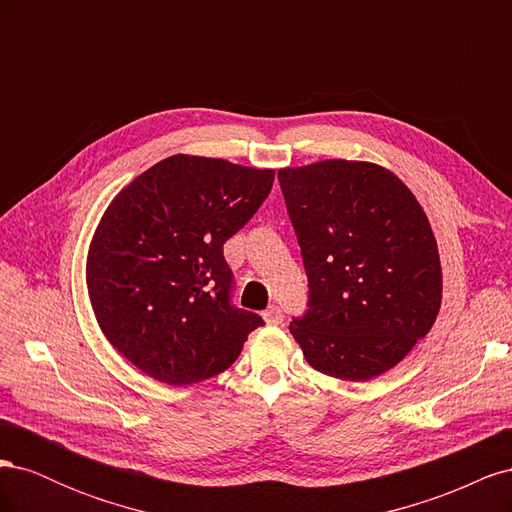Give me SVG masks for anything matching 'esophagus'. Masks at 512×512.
<instances>
[{"mask_svg":"<svg viewBox=\"0 0 512 512\" xmlns=\"http://www.w3.org/2000/svg\"><path fill=\"white\" fill-rule=\"evenodd\" d=\"M262 318H265L267 324H280L284 320V314H282L280 307L271 305L269 309H265V312H262Z\"/></svg>","mask_w":512,"mask_h":512,"instance_id":"1","label":"esophagus"}]
</instances>
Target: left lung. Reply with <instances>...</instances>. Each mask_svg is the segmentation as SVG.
<instances>
[{"label":"left lung","mask_w":512,"mask_h":512,"mask_svg":"<svg viewBox=\"0 0 512 512\" xmlns=\"http://www.w3.org/2000/svg\"><path fill=\"white\" fill-rule=\"evenodd\" d=\"M309 280L290 333L331 378L367 382L429 333L442 303L431 224L389 168L322 160L277 170Z\"/></svg>","instance_id":"1"}]
</instances>
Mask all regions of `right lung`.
Here are the masks:
<instances>
[{
    "instance_id": "add662e5",
    "label": "right lung",
    "mask_w": 512,
    "mask_h": 512,
    "mask_svg": "<svg viewBox=\"0 0 512 512\" xmlns=\"http://www.w3.org/2000/svg\"><path fill=\"white\" fill-rule=\"evenodd\" d=\"M273 168L177 153L106 207L89 243L87 292L111 346L149 378L222 374L262 318L230 305L224 243L265 203Z\"/></svg>"
}]
</instances>
